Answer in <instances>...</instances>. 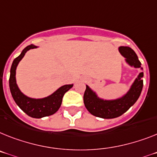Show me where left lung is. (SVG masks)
Returning a JSON list of instances; mask_svg holds the SVG:
<instances>
[{"mask_svg":"<svg viewBox=\"0 0 157 157\" xmlns=\"http://www.w3.org/2000/svg\"><path fill=\"white\" fill-rule=\"evenodd\" d=\"M119 51L126 58L130 65L135 68H140L141 63L133 50L127 46H121ZM144 72H141L132 85L130 90L122 98L114 101H104L97 97L96 93L86 85V89L84 93V103L87 110L95 117L104 119L116 118L127 112L131 106L136 103L139 98L143 89Z\"/></svg>","mask_w":157,"mask_h":157,"instance_id":"8db88e82","label":"left lung"}]
</instances>
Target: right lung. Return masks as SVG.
Wrapping results in <instances>:
<instances>
[{
    "instance_id": "1",
    "label": "right lung",
    "mask_w": 157,
    "mask_h": 157,
    "mask_svg": "<svg viewBox=\"0 0 157 157\" xmlns=\"http://www.w3.org/2000/svg\"><path fill=\"white\" fill-rule=\"evenodd\" d=\"M36 48L33 44H30L20 54L17 58L14 59L10 69V76H9V89L11 92L12 97L15 101L16 104L20 107L24 113H25L28 116L33 118H42L54 114L60 109L62 98L64 93L72 88V85H66L60 87L55 93L51 96L43 99H33L26 97L18 89L17 85L16 83V68L20 60L23 58L25 54L27 51L31 48Z\"/></svg>"
}]
</instances>
